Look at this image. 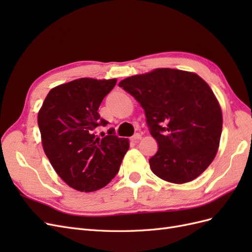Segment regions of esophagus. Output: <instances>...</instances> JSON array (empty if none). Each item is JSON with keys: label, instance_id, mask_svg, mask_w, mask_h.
<instances>
[{"label": "esophagus", "instance_id": "esophagus-1", "mask_svg": "<svg viewBox=\"0 0 252 252\" xmlns=\"http://www.w3.org/2000/svg\"><path fill=\"white\" fill-rule=\"evenodd\" d=\"M141 138H142V135H141V133H135V134H133L132 136H131V141H139V140H141Z\"/></svg>", "mask_w": 252, "mask_h": 252}]
</instances>
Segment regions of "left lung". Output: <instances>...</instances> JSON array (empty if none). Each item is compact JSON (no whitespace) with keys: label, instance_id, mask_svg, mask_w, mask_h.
Masks as SVG:
<instances>
[{"label":"left lung","instance_id":"1","mask_svg":"<svg viewBox=\"0 0 252 252\" xmlns=\"http://www.w3.org/2000/svg\"><path fill=\"white\" fill-rule=\"evenodd\" d=\"M145 111L158 144L150 168L164 181L183 184L196 179L215 158L222 133V110L199 75L158 68L119 83Z\"/></svg>","mask_w":252,"mask_h":252}]
</instances>
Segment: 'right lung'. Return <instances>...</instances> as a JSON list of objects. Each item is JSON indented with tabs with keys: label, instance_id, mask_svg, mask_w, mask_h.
Returning a JSON list of instances; mask_svg holds the SVG:
<instances>
[{
	"label": "right lung",
	"instance_id": "add662e5",
	"mask_svg": "<svg viewBox=\"0 0 252 252\" xmlns=\"http://www.w3.org/2000/svg\"><path fill=\"white\" fill-rule=\"evenodd\" d=\"M117 80L83 78L52 88L37 114L45 154L67 185L91 192L116 177L129 140L110 128L100 139L94 133L106 126L97 110Z\"/></svg>",
	"mask_w": 252,
	"mask_h": 252
}]
</instances>
